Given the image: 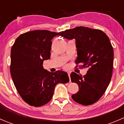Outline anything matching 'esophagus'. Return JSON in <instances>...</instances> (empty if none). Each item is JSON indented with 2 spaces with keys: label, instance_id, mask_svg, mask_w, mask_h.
Masks as SVG:
<instances>
[{
  "label": "esophagus",
  "instance_id": "1",
  "mask_svg": "<svg viewBox=\"0 0 124 124\" xmlns=\"http://www.w3.org/2000/svg\"><path fill=\"white\" fill-rule=\"evenodd\" d=\"M67 73H68V76H69V77H70V81H71V78H70V74H71V72L68 71V72H67Z\"/></svg>",
  "mask_w": 124,
  "mask_h": 124
}]
</instances>
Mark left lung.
<instances>
[{"mask_svg":"<svg viewBox=\"0 0 124 124\" xmlns=\"http://www.w3.org/2000/svg\"><path fill=\"white\" fill-rule=\"evenodd\" d=\"M60 35L76 39V63L88 69L83 77L71 72V82L78 86L71 97L80 104H92L104 93L112 78L114 53L109 38L101 30L82 26L61 32Z\"/></svg>","mask_w":124,"mask_h":124,"instance_id":"1","label":"left lung"}]
</instances>
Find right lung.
I'll return each instance as SVG.
<instances>
[{
    "label": "right lung",
    "mask_w": 124,
    "mask_h": 124,
    "mask_svg": "<svg viewBox=\"0 0 124 124\" xmlns=\"http://www.w3.org/2000/svg\"><path fill=\"white\" fill-rule=\"evenodd\" d=\"M61 33L49 31H33L20 35L11 51L10 71L14 85L28 104L39 107L51 100L58 83H67V72H51L43 68L50 58L52 39Z\"/></svg>",
    "instance_id": "right-lung-1"
}]
</instances>
